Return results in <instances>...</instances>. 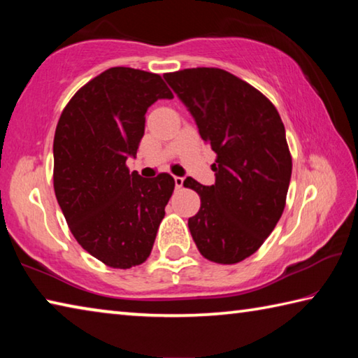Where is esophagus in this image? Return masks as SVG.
<instances>
[{
	"label": "esophagus",
	"instance_id": "1",
	"mask_svg": "<svg viewBox=\"0 0 358 358\" xmlns=\"http://www.w3.org/2000/svg\"><path fill=\"white\" fill-rule=\"evenodd\" d=\"M173 180H175V186H177L178 189H180V187H183V181H185L183 177H175Z\"/></svg>",
	"mask_w": 358,
	"mask_h": 358
}]
</instances>
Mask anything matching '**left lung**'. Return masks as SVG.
Returning <instances> with one entry per match:
<instances>
[{"mask_svg": "<svg viewBox=\"0 0 358 358\" xmlns=\"http://www.w3.org/2000/svg\"><path fill=\"white\" fill-rule=\"evenodd\" d=\"M164 78L216 153L215 185L183 181L201 197V210L187 221L192 240L211 262H241L262 246L286 207L292 156L280 113L252 85L220 68Z\"/></svg>", "mask_w": 358, "mask_h": 358, "instance_id": "1", "label": "left lung"}]
</instances>
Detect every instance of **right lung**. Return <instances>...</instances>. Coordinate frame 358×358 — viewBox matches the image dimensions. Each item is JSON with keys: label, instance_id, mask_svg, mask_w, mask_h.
Returning <instances> with one entry per match:
<instances>
[{"label": "right lung", "instance_id": "right-lung-1", "mask_svg": "<svg viewBox=\"0 0 358 358\" xmlns=\"http://www.w3.org/2000/svg\"><path fill=\"white\" fill-rule=\"evenodd\" d=\"M173 94L159 74L110 68L63 108L53 138V187L69 230L112 268L148 259L175 180L142 178L126 166L145 131V113Z\"/></svg>", "mask_w": 358, "mask_h": 358}]
</instances>
